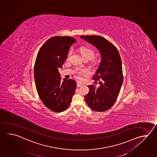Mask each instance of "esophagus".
<instances>
[{
    "mask_svg": "<svg viewBox=\"0 0 157 157\" xmlns=\"http://www.w3.org/2000/svg\"><path fill=\"white\" fill-rule=\"evenodd\" d=\"M82 86V84H80V83H79V82H78V83H77V87H80V86Z\"/></svg>",
    "mask_w": 157,
    "mask_h": 157,
    "instance_id": "34e87169",
    "label": "esophagus"
}]
</instances>
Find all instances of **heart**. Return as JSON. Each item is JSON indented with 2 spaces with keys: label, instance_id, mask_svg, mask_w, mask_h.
Here are the masks:
<instances>
[{
  "label": "heart",
  "instance_id": "1",
  "mask_svg": "<svg viewBox=\"0 0 157 157\" xmlns=\"http://www.w3.org/2000/svg\"><path fill=\"white\" fill-rule=\"evenodd\" d=\"M79 52H80V54H81V56H82L83 58H89L90 59L94 55V51L92 50L91 48L86 47H81L79 48ZM71 51L70 50L68 54V58H69V56H71ZM86 73H87V71L86 70H84V69L81 70L79 71V73H80V74H86Z\"/></svg>",
  "mask_w": 157,
  "mask_h": 157
}]
</instances>
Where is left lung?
I'll list each match as a JSON object with an SVG mask.
<instances>
[{
  "label": "left lung",
  "instance_id": "obj_1",
  "mask_svg": "<svg viewBox=\"0 0 157 157\" xmlns=\"http://www.w3.org/2000/svg\"><path fill=\"white\" fill-rule=\"evenodd\" d=\"M94 45L101 54V62L93 77L100 84L98 88L89 86L85 96L86 103L92 110L105 112L115 103L123 81L122 63L118 50L112 43L99 36H80Z\"/></svg>",
  "mask_w": 157,
  "mask_h": 157
}]
</instances>
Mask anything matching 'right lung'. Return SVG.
Returning <instances> with one entry per match:
<instances>
[{
	"label": "right lung",
	"instance_id": "1",
	"mask_svg": "<svg viewBox=\"0 0 157 157\" xmlns=\"http://www.w3.org/2000/svg\"><path fill=\"white\" fill-rule=\"evenodd\" d=\"M75 42L71 36H53L41 46L36 58L34 75L36 90L45 105L56 112L69 107L77 88L73 79L64 78L62 82L59 73L69 48Z\"/></svg>",
	"mask_w": 157,
	"mask_h": 157
}]
</instances>
